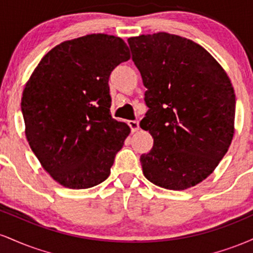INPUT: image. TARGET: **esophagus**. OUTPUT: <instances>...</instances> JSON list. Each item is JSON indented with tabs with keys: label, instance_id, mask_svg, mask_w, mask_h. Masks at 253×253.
<instances>
[{
	"label": "esophagus",
	"instance_id": "obj_1",
	"mask_svg": "<svg viewBox=\"0 0 253 253\" xmlns=\"http://www.w3.org/2000/svg\"><path fill=\"white\" fill-rule=\"evenodd\" d=\"M128 126L130 127V130H132V132H136V130H139V128H140V127H139L138 121H134V120H129Z\"/></svg>",
	"mask_w": 253,
	"mask_h": 253
}]
</instances>
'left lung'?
Returning <instances> with one entry per match:
<instances>
[{"label": "left lung", "mask_w": 253, "mask_h": 253, "mask_svg": "<svg viewBox=\"0 0 253 253\" xmlns=\"http://www.w3.org/2000/svg\"><path fill=\"white\" fill-rule=\"evenodd\" d=\"M149 110L140 127L153 138L140 156L144 176L170 190L195 187L215 170L234 134L236 94L207 50L176 34L128 38Z\"/></svg>", "instance_id": "obj_1"}]
</instances>
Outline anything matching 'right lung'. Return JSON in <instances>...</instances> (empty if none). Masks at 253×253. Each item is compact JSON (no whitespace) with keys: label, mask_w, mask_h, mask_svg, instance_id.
Instances as JSON below:
<instances>
[{"label":"right lung","mask_w":253,"mask_h":253,"mask_svg":"<svg viewBox=\"0 0 253 253\" xmlns=\"http://www.w3.org/2000/svg\"><path fill=\"white\" fill-rule=\"evenodd\" d=\"M130 58L121 38L88 34L43 56L21 98L25 133L57 183L88 189L106 181L130 132L110 115V72Z\"/></svg>","instance_id":"1"}]
</instances>
